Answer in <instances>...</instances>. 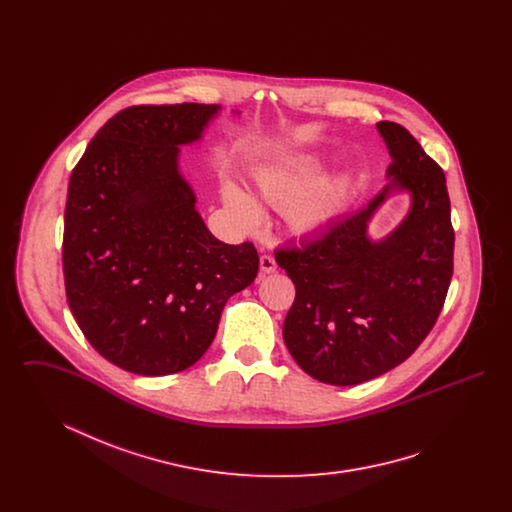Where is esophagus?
I'll list each match as a JSON object with an SVG mask.
<instances>
[{"mask_svg":"<svg viewBox=\"0 0 512 512\" xmlns=\"http://www.w3.org/2000/svg\"><path fill=\"white\" fill-rule=\"evenodd\" d=\"M259 267H261V272H263V274H272V272L276 270V261H274V257H272V255H261V259H259Z\"/></svg>","mask_w":512,"mask_h":512,"instance_id":"obj_1","label":"esophagus"}]
</instances>
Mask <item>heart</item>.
Returning a JSON list of instances; mask_svg holds the SVG:
<instances>
[{"mask_svg":"<svg viewBox=\"0 0 512 512\" xmlns=\"http://www.w3.org/2000/svg\"><path fill=\"white\" fill-rule=\"evenodd\" d=\"M328 167L330 159L318 151L297 153L257 171L255 190L261 201L272 207L290 205L288 222L295 234H317L340 217L355 186L353 174L343 172L317 189ZM222 201L232 220L245 232L261 228L265 222L259 201L232 180L222 182Z\"/></svg>","mask_w":512,"mask_h":512,"instance_id":"heart-1","label":"heart"}]
</instances>
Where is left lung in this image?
I'll list each match as a JSON object with an SVG mask.
<instances>
[{
	"label": "left lung",
	"instance_id": "left-lung-1",
	"mask_svg": "<svg viewBox=\"0 0 512 512\" xmlns=\"http://www.w3.org/2000/svg\"><path fill=\"white\" fill-rule=\"evenodd\" d=\"M390 151L388 184L320 236L276 251L295 286L284 341L318 382L357 386L411 357L438 320L453 274L455 232L445 174L395 122L376 124ZM410 211L386 237L369 222L393 194Z\"/></svg>",
	"mask_w": 512,
	"mask_h": 512
}]
</instances>
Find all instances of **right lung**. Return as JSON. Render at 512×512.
<instances>
[{
  "mask_svg": "<svg viewBox=\"0 0 512 512\" xmlns=\"http://www.w3.org/2000/svg\"><path fill=\"white\" fill-rule=\"evenodd\" d=\"M220 105H136L99 128L69 182L67 301L101 357L140 376L195 365L230 295L253 284V244L217 240L180 171ZM238 113V111H234Z\"/></svg>",
  "mask_w": 512,
  "mask_h": 512,
  "instance_id": "add662e5",
  "label": "right lung"
}]
</instances>
